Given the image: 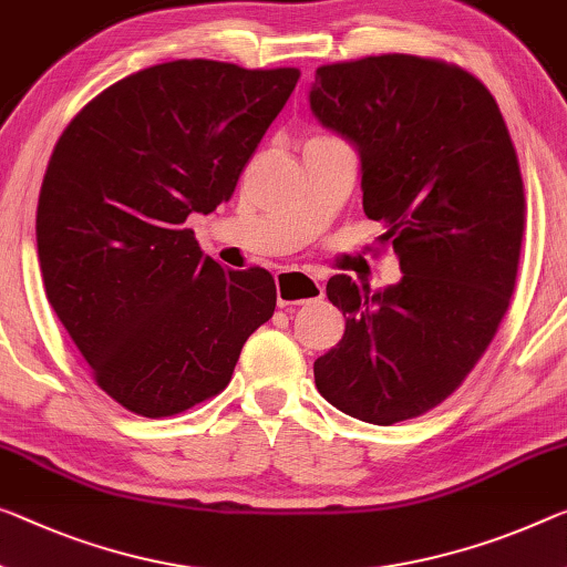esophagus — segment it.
<instances>
[{
  "instance_id": "1",
  "label": "esophagus",
  "mask_w": 567,
  "mask_h": 567,
  "mask_svg": "<svg viewBox=\"0 0 567 567\" xmlns=\"http://www.w3.org/2000/svg\"><path fill=\"white\" fill-rule=\"evenodd\" d=\"M324 289L317 278L303 271H278L276 274V299L278 307H296V303L317 301Z\"/></svg>"
}]
</instances>
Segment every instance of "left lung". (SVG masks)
<instances>
[{
	"label": "left lung",
	"mask_w": 567,
	"mask_h": 567,
	"mask_svg": "<svg viewBox=\"0 0 567 567\" xmlns=\"http://www.w3.org/2000/svg\"><path fill=\"white\" fill-rule=\"evenodd\" d=\"M309 101L360 150L364 215L403 271L378 293L329 278L347 327L313 382L364 423L411 421L458 390L509 309L525 233L515 144L489 89L439 58L321 65Z\"/></svg>",
	"instance_id": "left-lung-1"
}]
</instances>
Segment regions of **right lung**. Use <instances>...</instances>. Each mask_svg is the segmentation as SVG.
Returning <instances> with one entry per match:
<instances>
[{
    "mask_svg": "<svg viewBox=\"0 0 567 567\" xmlns=\"http://www.w3.org/2000/svg\"><path fill=\"white\" fill-rule=\"evenodd\" d=\"M299 75L172 60L109 85L58 138L38 203L42 281L126 411L169 417L223 393L274 317V276L223 268L185 223L233 197Z\"/></svg>",
    "mask_w": 567,
    "mask_h": 567,
    "instance_id": "right-lung-1",
    "label": "right lung"
}]
</instances>
